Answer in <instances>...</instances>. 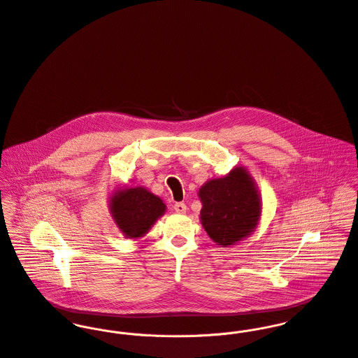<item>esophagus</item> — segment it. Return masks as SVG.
Wrapping results in <instances>:
<instances>
[{"label": "esophagus", "mask_w": 358, "mask_h": 358, "mask_svg": "<svg viewBox=\"0 0 358 358\" xmlns=\"http://www.w3.org/2000/svg\"><path fill=\"white\" fill-rule=\"evenodd\" d=\"M173 209H175L176 213H186L187 206H186L185 203H176V204L173 205Z\"/></svg>", "instance_id": "1"}]
</instances>
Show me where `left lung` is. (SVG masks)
<instances>
[{
	"mask_svg": "<svg viewBox=\"0 0 358 358\" xmlns=\"http://www.w3.org/2000/svg\"><path fill=\"white\" fill-rule=\"evenodd\" d=\"M200 220L206 234L222 247L236 245L255 231L262 216V199L245 166L205 182L199 190Z\"/></svg>",
	"mask_w": 358,
	"mask_h": 358,
	"instance_id": "8db88e82",
	"label": "left lung"
}]
</instances>
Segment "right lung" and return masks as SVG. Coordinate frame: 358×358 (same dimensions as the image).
<instances>
[{"label":"right lung","mask_w":358,"mask_h":358,"mask_svg":"<svg viewBox=\"0 0 358 358\" xmlns=\"http://www.w3.org/2000/svg\"><path fill=\"white\" fill-rule=\"evenodd\" d=\"M108 209L125 238L138 240L148 234L165 213L166 205L146 187L131 186L113 192L108 199Z\"/></svg>","instance_id":"1"}]
</instances>
